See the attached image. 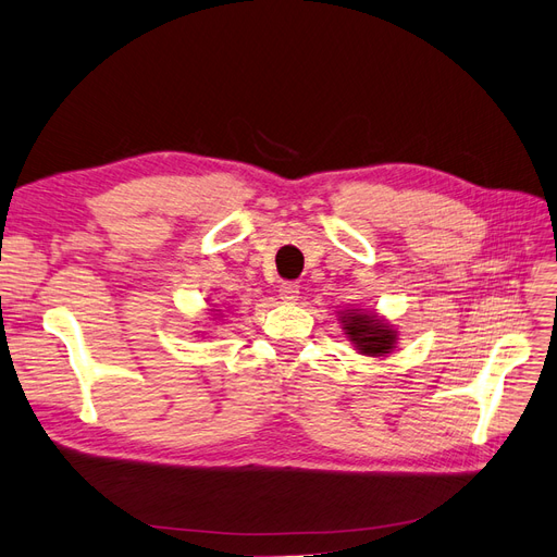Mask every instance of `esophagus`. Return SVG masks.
Segmentation results:
<instances>
[{"instance_id":"34e87169","label":"esophagus","mask_w":557,"mask_h":557,"mask_svg":"<svg viewBox=\"0 0 557 557\" xmlns=\"http://www.w3.org/2000/svg\"><path fill=\"white\" fill-rule=\"evenodd\" d=\"M278 297L285 301V305H290V301H295V299L299 297V285H297L295 281H285V283H281Z\"/></svg>"}]
</instances>
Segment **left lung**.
I'll list each match as a JSON object with an SVG mask.
<instances>
[{"mask_svg":"<svg viewBox=\"0 0 557 557\" xmlns=\"http://www.w3.org/2000/svg\"><path fill=\"white\" fill-rule=\"evenodd\" d=\"M339 320L344 325V332L348 334V339L356 344V350H360L362 356H385V352H391L397 344V332L387 323H383L376 313L350 309L342 313Z\"/></svg>","mask_w":557,"mask_h":557,"instance_id":"8db88e82","label":"left lung"}]
</instances>
